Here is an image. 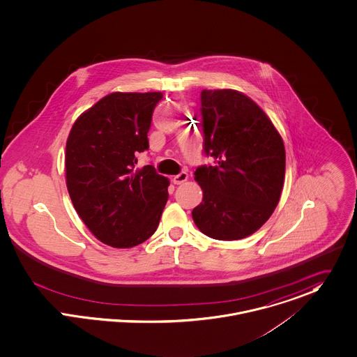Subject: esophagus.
Returning <instances> with one entry per match:
<instances>
[{"label": "esophagus", "instance_id": "1", "mask_svg": "<svg viewBox=\"0 0 357 357\" xmlns=\"http://www.w3.org/2000/svg\"><path fill=\"white\" fill-rule=\"evenodd\" d=\"M188 178H189V174H188L186 171H182L181 174H178V175H175V176L172 178V182H174L175 185H182L183 182L188 181Z\"/></svg>", "mask_w": 357, "mask_h": 357}]
</instances>
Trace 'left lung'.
I'll list each match as a JSON object with an SVG mask.
<instances>
[{
	"instance_id": "1",
	"label": "left lung",
	"mask_w": 357,
	"mask_h": 357,
	"mask_svg": "<svg viewBox=\"0 0 357 357\" xmlns=\"http://www.w3.org/2000/svg\"><path fill=\"white\" fill-rule=\"evenodd\" d=\"M204 153L195 179L202 202L192 215L199 231L236 241L257 231L277 208L284 181L283 141L263 109L236 90L201 91Z\"/></svg>"
}]
</instances>
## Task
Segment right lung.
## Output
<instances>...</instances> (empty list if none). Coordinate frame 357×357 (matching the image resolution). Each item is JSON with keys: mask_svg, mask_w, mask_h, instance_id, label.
<instances>
[{"mask_svg": "<svg viewBox=\"0 0 357 357\" xmlns=\"http://www.w3.org/2000/svg\"><path fill=\"white\" fill-rule=\"evenodd\" d=\"M162 94L112 93L74 123L66 146V179L74 208L94 237L132 248L153 236L168 199V179L153 165L137 168Z\"/></svg>", "mask_w": 357, "mask_h": 357, "instance_id": "add662e5", "label": "right lung"}]
</instances>
